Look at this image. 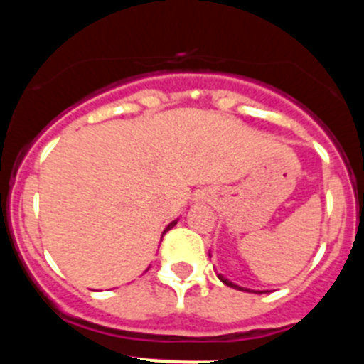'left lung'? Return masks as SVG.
<instances>
[{
    "label": "left lung",
    "instance_id": "left-lung-1",
    "mask_svg": "<svg viewBox=\"0 0 364 364\" xmlns=\"http://www.w3.org/2000/svg\"><path fill=\"white\" fill-rule=\"evenodd\" d=\"M217 277L220 279V281L224 282V284L230 286V288H235V290H242V291H250V290H247V288H242V286H237V284H235V282H231L230 279H226V277H224V275H220V273H217ZM253 294H262V291H253Z\"/></svg>",
    "mask_w": 364,
    "mask_h": 364
}]
</instances>
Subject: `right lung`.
Segmentation results:
<instances>
[{
    "label": "right lung",
    "instance_id": "1",
    "mask_svg": "<svg viewBox=\"0 0 364 364\" xmlns=\"http://www.w3.org/2000/svg\"><path fill=\"white\" fill-rule=\"evenodd\" d=\"M175 224H176V220H173V222H171V224H167V228H166V230H164V233H167V231L171 230V228H173V226H175Z\"/></svg>",
    "mask_w": 364,
    "mask_h": 364
}]
</instances>
